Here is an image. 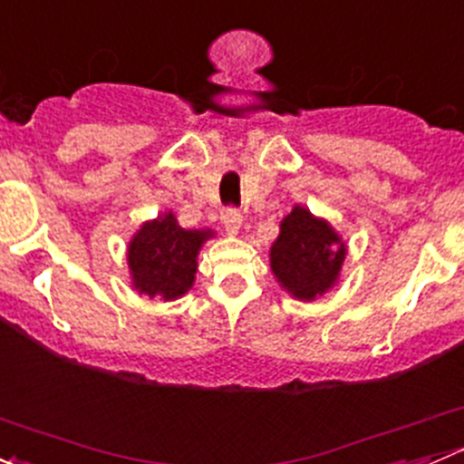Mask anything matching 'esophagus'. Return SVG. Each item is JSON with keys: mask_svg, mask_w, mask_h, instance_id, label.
<instances>
[{"mask_svg": "<svg viewBox=\"0 0 464 464\" xmlns=\"http://www.w3.org/2000/svg\"><path fill=\"white\" fill-rule=\"evenodd\" d=\"M222 224H224V228H227V233H231V236H237V233H240V228H242L240 210L228 208L227 213L222 215Z\"/></svg>", "mask_w": 464, "mask_h": 464, "instance_id": "1", "label": "esophagus"}]
</instances>
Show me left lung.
Instances as JSON below:
<instances>
[{"label": "left lung", "mask_w": 464, "mask_h": 464, "mask_svg": "<svg viewBox=\"0 0 464 464\" xmlns=\"http://www.w3.org/2000/svg\"><path fill=\"white\" fill-rule=\"evenodd\" d=\"M348 256V245L325 218L296 204L280 222V233L269 249L276 283L292 298L316 301L336 287Z\"/></svg>", "instance_id": "obj_1"}]
</instances>
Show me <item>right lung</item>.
Masks as SVG:
<instances>
[{
	"label": "right lung",
	"instance_id": "right-lung-1",
	"mask_svg": "<svg viewBox=\"0 0 464 464\" xmlns=\"http://www.w3.org/2000/svg\"><path fill=\"white\" fill-rule=\"evenodd\" d=\"M213 228H184L172 210L145 219L128 245L132 289L159 301H177L195 285L199 251Z\"/></svg>",
	"mask_w": 464,
	"mask_h": 464
}]
</instances>
